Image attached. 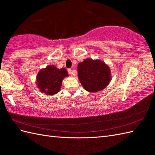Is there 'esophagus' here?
<instances>
[{
	"label": "esophagus",
	"mask_w": 155,
	"mask_h": 155,
	"mask_svg": "<svg viewBox=\"0 0 155 155\" xmlns=\"http://www.w3.org/2000/svg\"><path fill=\"white\" fill-rule=\"evenodd\" d=\"M68 74H71V75L73 74H72V69H71V68H68Z\"/></svg>",
	"instance_id": "34e87169"
}]
</instances>
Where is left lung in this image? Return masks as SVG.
Masks as SVG:
<instances>
[{"instance_id":"1","label":"left lung","mask_w":155,"mask_h":155,"mask_svg":"<svg viewBox=\"0 0 155 155\" xmlns=\"http://www.w3.org/2000/svg\"><path fill=\"white\" fill-rule=\"evenodd\" d=\"M77 69L81 84L91 93L104 89L111 80L109 67L101 60L86 58L78 63Z\"/></svg>"}]
</instances>
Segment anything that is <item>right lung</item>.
Instances as JSON below:
<instances>
[{
    "mask_svg": "<svg viewBox=\"0 0 155 155\" xmlns=\"http://www.w3.org/2000/svg\"><path fill=\"white\" fill-rule=\"evenodd\" d=\"M65 68H58L54 65H49L38 72L37 76V84L42 93L54 95L61 89L62 80L68 77Z\"/></svg>",
    "mask_w": 155,
    "mask_h": 155,
    "instance_id": "1",
    "label": "right lung"
}]
</instances>
